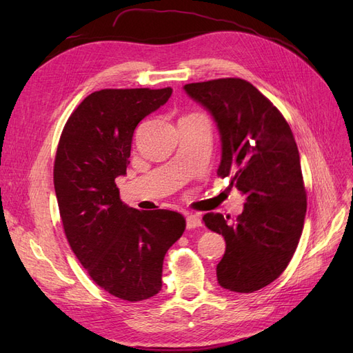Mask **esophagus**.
Listing matches in <instances>:
<instances>
[{
	"instance_id": "esophagus-1",
	"label": "esophagus",
	"mask_w": 353,
	"mask_h": 353,
	"mask_svg": "<svg viewBox=\"0 0 353 353\" xmlns=\"http://www.w3.org/2000/svg\"><path fill=\"white\" fill-rule=\"evenodd\" d=\"M201 227V219L199 215H188L187 216V228L188 230H193Z\"/></svg>"
}]
</instances>
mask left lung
Listing matches in <instances>:
<instances>
[{
	"label": "left lung",
	"mask_w": 353,
	"mask_h": 353,
	"mask_svg": "<svg viewBox=\"0 0 353 353\" xmlns=\"http://www.w3.org/2000/svg\"><path fill=\"white\" fill-rule=\"evenodd\" d=\"M184 91L216 123L218 176H228L245 197L236 221L213 212L203 216L227 243L218 284L237 293L261 290L287 268L303 230L306 191L293 132L279 109L244 79L187 83Z\"/></svg>",
	"instance_id": "8db88e82"
}]
</instances>
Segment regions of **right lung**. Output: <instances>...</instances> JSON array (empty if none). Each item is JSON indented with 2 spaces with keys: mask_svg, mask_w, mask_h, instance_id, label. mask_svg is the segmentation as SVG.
Returning a JSON list of instances; mask_svg holds the SVG:
<instances>
[{
  "mask_svg": "<svg viewBox=\"0 0 353 353\" xmlns=\"http://www.w3.org/2000/svg\"><path fill=\"white\" fill-rule=\"evenodd\" d=\"M172 88L101 90L68 119L54 162V188L68 241L105 292L140 302L162 290L165 254L185 230L178 212H140L121 200L132 137Z\"/></svg>",
  "mask_w": 353,
  "mask_h": 353,
  "instance_id": "obj_1",
  "label": "right lung"
}]
</instances>
